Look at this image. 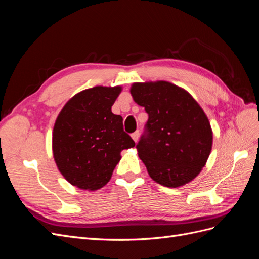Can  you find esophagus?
Wrapping results in <instances>:
<instances>
[{"mask_svg": "<svg viewBox=\"0 0 259 259\" xmlns=\"http://www.w3.org/2000/svg\"><path fill=\"white\" fill-rule=\"evenodd\" d=\"M138 137H139V131H136V132H134V133H133V134H132V138H133V140H134L135 143H137Z\"/></svg>", "mask_w": 259, "mask_h": 259, "instance_id": "1", "label": "esophagus"}]
</instances>
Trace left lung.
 Returning <instances> with one entry per match:
<instances>
[{"label":"left lung","mask_w":259,"mask_h":259,"mask_svg":"<svg viewBox=\"0 0 259 259\" xmlns=\"http://www.w3.org/2000/svg\"><path fill=\"white\" fill-rule=\"evenodd\" d=\"M131 94L148 121L136 148L150 177L176 188L204 167L213 144L210 124L189 93L165 82L134 83Z\"/></svg>","instance_id":"8db88e82"}]
</instances>
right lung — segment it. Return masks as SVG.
<instances>
[{"label": "right lung", "mask_w": 259, "mask_h": 259, "mask_svg": "<svg viewBox=\"0 0 259 259\" xmlns=\"http://www.w3.org/2000/svg\"><path fill=\"white\" fill-rule=\"evenodd\" d=\"M120 86H95L76 94L62 108L53 131V153L68 182L97 190L110 180L121 151L135 146L111 107Z\"/></svg>", "instance_id": "1"}]
</instances>
